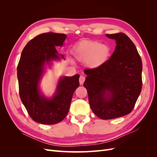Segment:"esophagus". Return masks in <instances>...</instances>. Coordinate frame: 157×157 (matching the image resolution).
<instances>
[{
  "label": "esophagus",
  "mask_w": 157,
  "mask_h": 157,
  "mask_svg": "<svg viewBox=\"0 0 157 157\" xmlns=\"http://www.w3.org/2000/svg\"><path fill=\"white\" fill-rule=\"evenodd\" d=\"M85 80V77L83 75H80V77H79V82H80V84H82L84 82Z\"/></svg>",
  "instance_id": "esophagus-1"
}]
</instances>
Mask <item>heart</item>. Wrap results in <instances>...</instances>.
<instances>
[{"label":"heart","mask_w":157,"mask_h":157,"mask_svg":"<svg viewBox=\"0 0 157 157\" xmlns=\"http://www.w3.org/2000/svg\"><path fill=\"white\" fill-rule=\"evenodd\" d=\"M74 54L78 61H86L88 67L96 69L108 60L111 48L97 40H82L75 47Z\"/></svg>","instance_id":"heart-1"}]
</instances>
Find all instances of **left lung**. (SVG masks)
<instances>
[{"mask_svg": "<svg viewBox=\"0 0 157 157\" xmlns=\"http://www.w3.org/2000/svg\"><path fill=\"white\" fill-rule=\"evenodd\" d=\"M106 36L116 40L111 58L101 67L84 71L90 106L103 120L131 113L142 88V61L135 44L124 33Z\"/></svg>", "mask_w": 157, "mask_h": 157, "instance_id": "obj_1", "label": "left lung"}]
</instances>
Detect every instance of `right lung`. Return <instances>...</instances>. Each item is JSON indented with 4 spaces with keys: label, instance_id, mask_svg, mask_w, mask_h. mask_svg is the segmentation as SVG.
<instances>
[{
    "label": "right lung",
    "instance_id": "add662e5",
    "mask_svg": "<svg viewBox=\"0 0 157 157\" xmlns=\"http://www.w3.org/2000/svg\"><path fill=\"white\" fill-rule=\"evenodd\" d=\"M66 35L48 32L37 35L23 48L17 65L19 94L32 119L43 124H55L67 116L73 93L79 86V75L61 78L52 99L42 96L39 82L46 62L59 59L55 47L63 46ZM63 57V56H62Z\"/></svg>",
    "mask_w": 157,
    "mask_h": 157
}]
</instances>
